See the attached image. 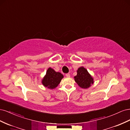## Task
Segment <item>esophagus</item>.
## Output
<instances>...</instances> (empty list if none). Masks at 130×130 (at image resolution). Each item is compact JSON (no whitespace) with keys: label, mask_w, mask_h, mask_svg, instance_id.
Masks as SVG:
<instances>
[{"label":"esophagus","mask_w":130,"mask_h":130,"mask_svg":"<svg viewBox=\"0 0 130 130\" xmlns=\"http://www.w3.org/2000/svg\"><path fill=\"white\" fill-rule=\"evenodd\" d=\"M66 77H69L70 76V74H69V73L66 74Z\"/></svg>","instance_id":"esophagus-1"}]
</instances>
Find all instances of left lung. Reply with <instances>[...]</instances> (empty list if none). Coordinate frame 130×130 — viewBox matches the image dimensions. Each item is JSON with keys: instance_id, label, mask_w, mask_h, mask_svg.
Returning <instances> with one entry per match:
<instances>
[{"instance_id": "left-lung-1", "label": "left lung", "mask_w": 130, "mask_h": 130, "mask_svg": "<svg viewBox=\"0 0 130 130\" xmlns=\"http://www.w3.org/2000/svg\"><path fill=\"white\" fill-rule=\"evenodd\" d=\"M74 80L82 88L87 89L94 84V78L87 70L84 67H80L77 70V75L74 76Z\"/></svg>"}]
</instances>
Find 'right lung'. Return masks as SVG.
<instances>
[{"label":"right lung","mask_w":130,"mask_h":130,"mask_svg":"<svg viewBox=\"0 0 130 130\" xmlns=\"http://www.w3.org/2000/svg\"><path fill=\"white\" fill-rule=\"evenodd\" d=\"M63 75L60 72H56L52 68H49L46 70V74L42 80V84L45 87L53 89L60 84Z\"/></svg>","instance_id":"obj_1"}]
</instances>
